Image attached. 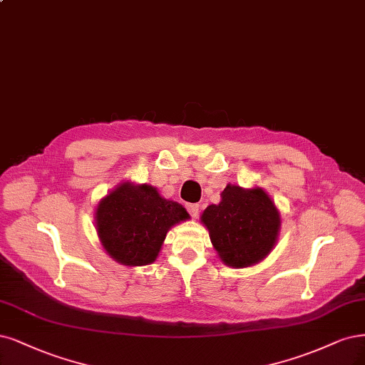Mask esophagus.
Segmentation results:
<instances>
[{"mask_svg":"<svg viewBox=\"0 0 365 365\" xmlns=\"http://www.w3.org/2000/svg\"><path fill=\"white\" fill-rule=\"evenodd\" d=\"M185 208H187L188 212H190L192 217H196V216H197V212H199V204H187Z\"/></svg>","mask_w":365,"mask_h":365,"instance_id":"obj_1","label":"esophagus"}]
</instances>
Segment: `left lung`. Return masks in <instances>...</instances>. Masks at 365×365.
Wrapping results in <instances>:
<instances>
[{
    "mask_svg": "<svg viewBox=\"0 0 365 365\" xmlns=\"http://www.w3.org/2000/svg\"><path fill=\"white\" fill-rule=\"evenodd\" d=\"M220 196V202L208 205L200 216L219 258L235 269L258 264L278 240V208L261 187L242 188L228 184Z\"/></svg>",
    "mask_w": 365,
    "mask_h": 365,
    "instance_id": "obj_1",
    "label": "left lung"
}]
</instances>
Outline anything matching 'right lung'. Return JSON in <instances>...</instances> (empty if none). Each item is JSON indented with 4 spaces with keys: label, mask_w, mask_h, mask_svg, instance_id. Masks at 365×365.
<instances>
[{
    "label": "right lung",
    "mask_w": 365,
    "mask_h": 365,
    "mask_svg": "<svg viewBox=\"0 0 365 365\" xmlns=\"http://www.w3.org/2000/svg\"><path fill=\"white\" fill-rule=\"evenodd\" d=\"M182 205L149 184L122 182L99 200L95 225L106 252L123 266L153 264L173 225L187 220Z\"/></svg>",
    "instance_id": "right-lung-1"
}]
</instances>
